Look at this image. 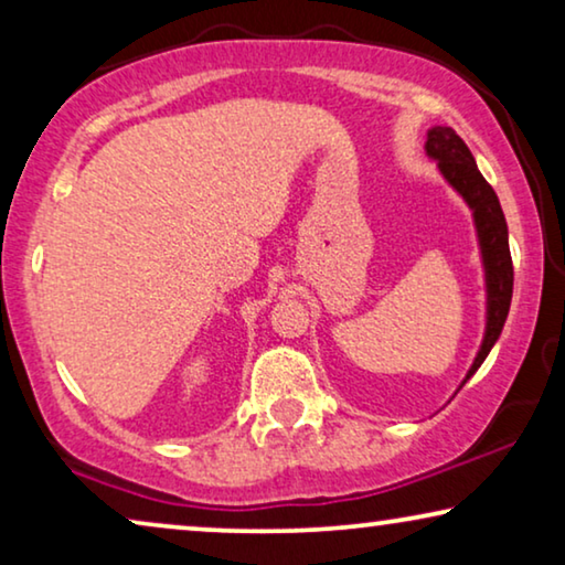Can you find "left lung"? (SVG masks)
<instances>
[{"label":"left lung","mask_w":565,"mask_h":565,"mask_svg":"<svg viewBox=\"0 0 565 565\" xmlns=\"http://www.w3.org/2000/svg\"><path fill=\"white\" fill-rule=\"evenodd\" d=\"M427 153L439 161V169H443L447 182H450L452 188L468 200V205L473 207L478 238H481L486 282H489V323H486L481 352H478L473 367L468 370L470 377L478 367H481L486 354L491 352L493 342L499 339L509 313V303H512L514 267L512 254H509L507 218L499 205L497 192H493L491 184L486 182V177L478 172L473 153H470L466 141H462L452 128H431L427 138Z\"/></svg>","instance_id":"obj_1"}]
</instances>
